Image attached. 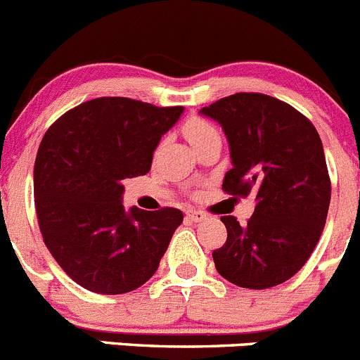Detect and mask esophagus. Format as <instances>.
Returning a JSON list of instances; mask_svg holds the SVG:
<instances>
[{"instance_id": "34e87169", "label": "esophagus", "mask_w": 360, "mask_h": 360, "mask_svg": "<svg viewBox=\"0 0 360 360\" xmlns=\"http://www.w3.org/2000/svg\"><path fill=\"white\" fill-rule=\"evenodd\" d=\"M186 217L190 218L191 221H202V220H206V213H202V211H195V210L188 211Z\"/></svg>"}]
</instances>
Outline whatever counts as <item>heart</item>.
Instances as JSON below:
<instances>
[{
	"label": "heart",
	"mask_w": 360,
	"mask_h": 360,
	"mask_svg": "<svg viewBox=\"0 0 360 360\" xmlns=\"http://www.w3.org/2000/svg\"><path fill=\"white\" fill-rule=\"evenodd\" d=\"M184 134H186L188 142L193 147H197L199 143H202L204 140L217 134V127L213 124H210L207 120L199 119V117H191V119L186 120V124L183 126Z\"/></svg>",
	"instance_id": "1"
}]
</instances>
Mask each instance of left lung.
Here are the masks:
<instances>
[{"label":"left lung","mask_w":360,"mask_h":360,"mask_svg":"<svg viewBox=\"0 0 360 360\" xmlns=\"http://www.w3.org/2000/svg\"><path fill=\"white\" fill-rule=\"evenodd\" d=\"M227 136L233 169L224 191L256 197L250 220L227 214V241L213 252L217 271L248 290L286 282L311 257L330 204L323 146L307 117L264 94L240 92L200 110Z\"/></svg>","instance_id":"left-lung-1"}]
</instances>
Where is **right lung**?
Instances as JSON below:
<instances>
[{"instance_id":"1","label":"right lung","mask_w":360,"mask_h":360,"mask_svg":"<svg viewBox=\"0 0 360 360\" xmlns=\"http://www.w3.org/2000/svg\"><path fill=\"white\" fill-rule=\"evenodd\" d=\"M183 112L97 97L63 113L44 134L33 169L40 233L56 263L85 290L129 293L156 274L183 213L126 211L122 181L149 172L161 136Z\"/></svg>"}]
</instances>
